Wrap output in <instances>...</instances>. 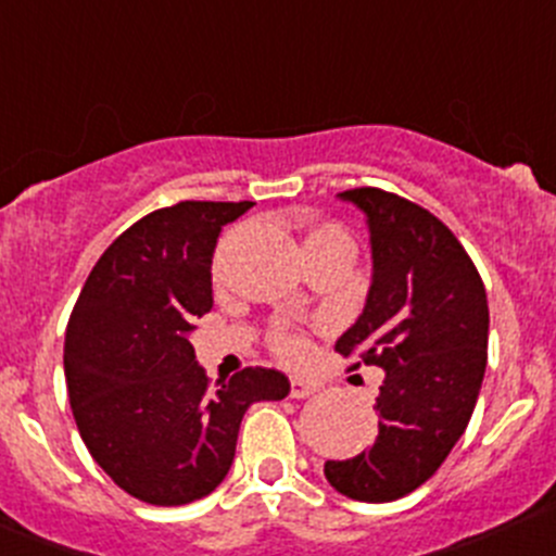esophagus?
I'll return each instance as SVG.
<instances>
[{
  "label": "esophagus",
  "mask_w": 556,
  "mask_h": 556,
  "mask_svg": "<svg viewBox=\"0 0 556 556\" xmlns=\"http://www.w3.org/2000/svg\"><path fill=\"white\" fill-rule=\"evenodd\" d=\"M318 393V382L307 380V377L291 375V399H307Z\"/></svg>",
  "instance_id": "obj_1"
}]
</instances>
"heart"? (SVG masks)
I'll return each mask as SVG.
<instances>
[{"label":"heart","instance_id":"1","mask_svg":"<svg viewBox=\"0 0 556 556\" xmlns=\"http://www.w3.org/2000/svg\"><path fill=\"white\" fill-rule=\"evenodd\" d=\"M326 238H345V236H342V232L337 230V227H331V225H316V227H311V230H307L305 249H307V245L318 243V240H326ZM270 345L280 358H289V362H300V358H305V353H307L305 337L296 334V331H291V329H276V331H273Z\"/></svg>","mask_w":556,"mask_h":556}]
</instances>
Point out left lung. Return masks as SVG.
<instances>
[{"label": "left lung", "instance_id": "8db88e82", "mask_svg": "<svg viewBox=\"0 0 556 556\" xmlns=\"http://www.w3.org/2000/svg\"><path fill=\"white\" fill-rule=\"evenodd\" d=\"M369 225L371 286L334 351L386 371L375 444L324 473L342 495L388 503L437 473L466 431L488 366L490 311L471 256L444 222L399 194L340 192Z\"/></svg>", "mask_w": 556, "mask_h": 556}]
</instances>
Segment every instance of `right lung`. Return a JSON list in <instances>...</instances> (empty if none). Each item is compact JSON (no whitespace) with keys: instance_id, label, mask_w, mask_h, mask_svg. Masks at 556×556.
I'll return each mask as SVG.
<instances>
[{"instance_id":"obj_1","label":"right lung","mask_w":556,"mask_h":556,"mask_svg":"<svg viewBox=\"0 0 556 556\" xmlns=\"http://www.w3.org/2000/svg\"><path fill=\"white\" fill-rule=\"evenodd\" d=\"M181 200L130 225L101 254L66 326L64 371L79 437L104 473L152 506L214 492L254 402L289 396V377L245 366L211 388L194 362V318L214 305L222 227L251 208Z\"/></svg>"}]
</instances>
